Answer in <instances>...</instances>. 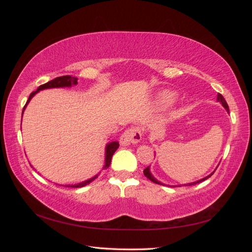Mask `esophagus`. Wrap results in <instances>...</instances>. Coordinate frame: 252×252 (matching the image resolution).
<instances>
[{
	"label": "esophagus",
	"instance_id": "1",
	"mask_svg": "<svg viewBox=\"0 0 252 252\" xmlns=\"http://www.w3.org/2000/svg\"><path fill=\"white\" fill-rule=\"evenodd\" d=\"M142 140V131L140 127H131L127 129L123 132V134L121 135V143L123 145H128V144H136L139 143Z\"/></svg>",
	"mask_w": 252,
	"mask_h": 252
}]
</instances>
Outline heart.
<instances>
[{
	"label": "heart",
	"mask_w": 252,
	"mask_h": 252,
	"mask_svg": "<svg viewBox=\"0 0 252 252\" xmlns=\"http://www.w3.org/2000/svg\"><path fill=\"white\" fill-rule=\"evenodd\" d=\"M174 94L170 91H163L158 96V102L161 105H169L174 101Z\"/></svg>",
	"instance_id": "obj_1"
}]
</instances>
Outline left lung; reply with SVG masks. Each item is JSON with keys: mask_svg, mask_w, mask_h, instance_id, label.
Instances as JSON below:
<instances>
[{"mask_svg": "<svg viewBox=\"0 0 252 252\" xmlns=\"http://www.w3.org/2000/svg\"><path fill=\"white\" fill-rule=\"evenodd\" d=\"M218 101H219V102H220V103H222V105L224 106L225 109H226L228 112H229V107H228V104H227V102L225 101L224 96H223L222 94H218ZM213 173H215V171H213V172H212L210 175H208V177H206V178H204V179H202V180H200V181H197V182H194V183H190V184H187V185H188V186H190V185H194V184H196V183H201V182L205 181L206 179L210 178ZM144 174H145V177H146L147 179H149L151 182L156 183V184H161V185H162V183H159L158 181H157V180H156L154 177H152L151 173H150V171H149V167H147V168H145V169H144Z\"/></svg>", "mask_w": 252, "mask_h": 252, "instance_id": "8db88e82", "label": "left lung"}]
</instances>
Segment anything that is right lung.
Instances as JSON below:
<instances>
[{
	"label": "right lung",
	"instance_id": "1",
	"mask_svg": "<svg viewBox=\"0 0 252 252\" xmlns=\"http://www.w3.org/2000/svg\"><path fill=\"white\" fill-rule=\"evenodd\" d=\"M78 84V78H74V77H71V75H63V77H59V78H56L53 79L49 82H47L46 84H43V85L39 86V88H37L35 91H33V93L30 94L29 97H28V101L26 102L24 108H23V112H24V109L27 106V104L29 103V101L32 100V97L37 93V91H40L42 89H47V88H58V87H70L71 85H77ZM119 148V143L118 142H112V143H109L107 145V147H106V158H105V166H104V169L108 168L109 165H110V162H111V158H112V156L114 152H116V150ZM96 178V175L94 178L90 179L88 181H85L83 183H80V184H77V185H71V186H67V187H74V188H78V187H84L86 186L87 184H89V183L91 181H94V179Z\"/></svg>",
	"mask_w": 252,
	"mask_h": 252
}]
</instances>
